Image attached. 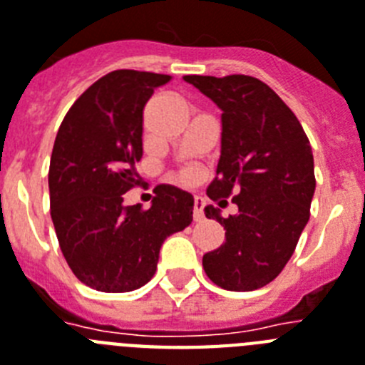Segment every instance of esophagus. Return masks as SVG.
<instances>
[{"mask_svg": "<svg viewBox=\"0 0 365 365\" xmlns=\"http://www.w3.org/2000/svg\"><path fill=\"white\" fill-rule=\"evenodd\" d=\"M192 219H195V222H200V220H204V200H202L200 197H195Z\"/></svg>", "mask_w": 365, "mask_h": 365, "instance_id": "esophagus-1", "label": "esophagus"}]
</instances>
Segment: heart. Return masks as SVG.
Returning a JSON list of instances; mask_svg holds the SVG:
<instances>
[{"instance_id": "obj_1", "label": "heart", "mask_w": 365, "mask_h": 365, "mask_svg": "<svg viewBox=\"0 0 365 365\" xmlns=\"http://www.w3.org/2000/svg\"><path fill=\"white\" fill-rule=\"evenodd\" d=\"M192 178H195V174H192L191 170H183V173L180 174V180H182V182H191Z\"/></svg>"}]
</instances>
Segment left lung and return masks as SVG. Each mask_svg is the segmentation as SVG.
Returning a JSON list of instances; mask_svg holds the SVG:
<instances>
[{"instance_id": "obj_1", "label": "left lung", "mask_w": 365, "mask_h": 365, "mask_svg": "<svg viewBox=\"0 0 365 365\" xmlns=\"http://www.w3.org/2000/svg\"><path fill=\"white\" fill-rule=\"evenodd\" d=\"M222 109V139L211 200L232 198L240 213L225 226V245L204 254L207 278L228 292L267 286L286 267L310 219L315 191L314 154L295 113L252 76H185Z\"/></svg>"}]
</instances>
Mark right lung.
Wrapping results in <instances>:
<instances>
[{
	"label": "right lung",
	"instance_id": "1",
	"mask_svg": "<svg viewBox=\"0 0 365 365\" xmlns=\"http://www.w3.org/2000/svg\"><path fill=\"white\" fill-rule=\"evenodd\" d=\"M167 73L115 70L73 102L63 118L50 173V213L63 256L85 286L106 293L133 292L158 269L168 235L192 220L195 200L158 185L150 210L125 206L139 185L143 111Z\"/></svg>",
	"mask_w": 365,
	"mask_h": 365
}]
</instances>
